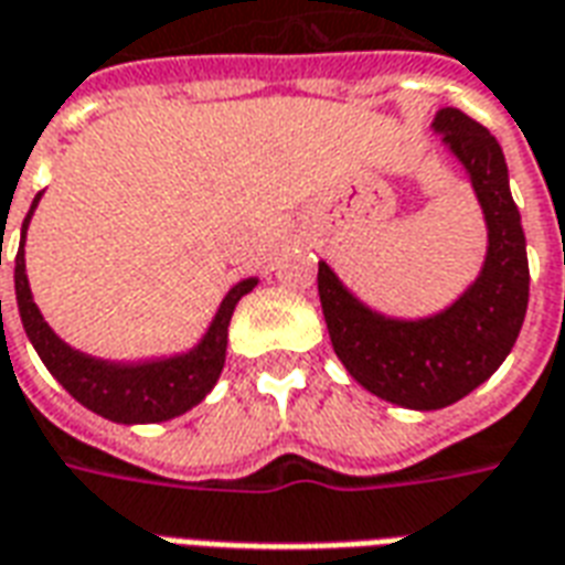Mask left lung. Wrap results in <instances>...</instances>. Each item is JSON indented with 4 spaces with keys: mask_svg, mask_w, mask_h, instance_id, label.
<instances>
[{
    "mask_svg": "<svg viewBox=\"0 0 565 565\" xmlns=\"http://www.w3.org/2000/svg\"><path fill=\"white\" fill-rule=\"evenodd\" d=\"M434 129L467 168L488 222L479 279L430 319L401 322L367 310L319 262V298L337 358L358 385L406 409H443L493 376L521 333L530 265L509 168L491 131L463 110L443 108Z\"/></svg>",
    "mask_w": 565,
    "mask_h": 565,
    "instance_id": "1",
    "label": "left lung"
}]
</instances>
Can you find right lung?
<instances>
[{"label":"right lung","instance_id":"add662e5","mask_svg":"<svg viewBox=\"0 0 565 565\" xmlns=\"http://www.w3.org/2000/svg\"><path fill=\"white\" fill-rule=\"evenodd\" d=\"M41 192L32 201L26 220H23V237L32 220V210L39 204ZM258 279H243L225 295L216 310V319L204 333V340L186 352V355L164 358V361H147V364H108L96 358L74 352L41 319L39 307L32 300L26 279V258H23V241H20L18 258H14V291H18L20 322L26 328V337L35 345V352L44 361V367L60 379L74 401L84 403L102 418L119 424H152L168 422L174 415H183L195 403L207 397V391L216 385V379L225 364V345H228V322L243 295H249ZM2 307V303H0Z\"/></svg>","mask_w":565,"mask_h":565}]
</instances>
